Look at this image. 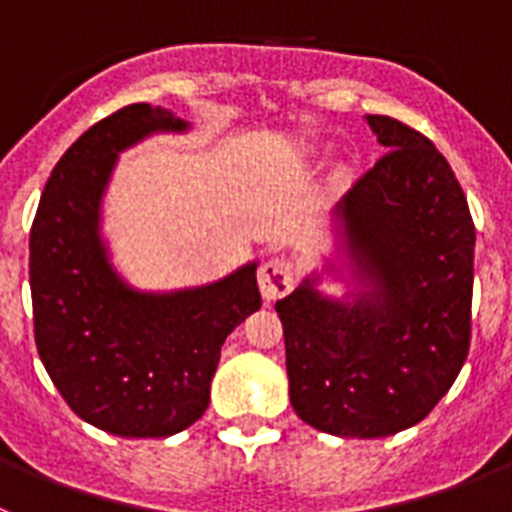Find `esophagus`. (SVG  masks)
Segmentation results:
<instances>
[{
  "label": "esophagus",
  "mask_w": 512,
  "mask_h": 512,
  "mask_svg": "<svg viewBox=\"0 0 512 512\" xmlns=\"http://www.w3.org/2000/svg\"><path fill=\"white\" fill-rule=\"evenodd\" d=\"M257 283H260V294L265 302H276L281 296H286L294 286V265L283 257H273L260 265L257 273Z\"/></svg>",
  "instance_id": "esophagus-1"
}]
</instances>
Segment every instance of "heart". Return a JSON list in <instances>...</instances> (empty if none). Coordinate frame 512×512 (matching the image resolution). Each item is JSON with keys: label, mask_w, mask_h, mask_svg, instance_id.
Masks as SVG:
<instances>
[{"label": "heart", "mask_w": 512, "mask_h": 512, "mask_svg": "<svg viewBox=\"0 0 512 512\" xmlns=\"http://www.w3.org/2000/svg\"><path fill=\"white\" fill-rule=\"evenodd\" d=\"M346 179V171H336V182H343Z\"/></svg>", "instance_id": "b5f03b06"}]
</instances>
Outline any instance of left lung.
<instances>
[{"instance_id": "left-lung-1", "label": "left lung", "mask_w": 512, "mask_h": 512, "mask_svg": "<svg viewBox=\"0 0 512 512\" xmlns=\"http://www.w3.org/2000/svg\"><path fill=\"white\" fill-rule=\"evenodd\" d=\"M364 122L390 153L333 208V247L276 312L296 416L375 440L422 422L466 362L476 231L427 137L390 117ZM328 280L341 295L321 291Z\"/></svg>"}]
</instances>
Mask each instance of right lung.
<instances>
[{
    "mask_svg": "<svg viewBox=\"0 0 512 512\" xmlns=\"http://www.w3.org/2000/svg\"><path fill=\"white\" fill-rule=\"evenodd\" d=\"M184 135L171 109L132 103L59 158L30 229L38 356L83 422L119 437H171L205 414L221 346L260 309L257 260L187 289H137L111 260L103 197L119 153Z\"/></svg>",
    "mask_w": 512,
    "mask_h": 512,
    "instance_id": "obj_1",
    "label": "right lung"
}]
</instances>
